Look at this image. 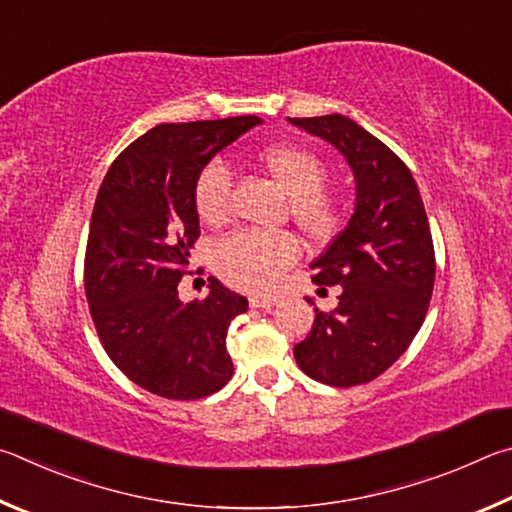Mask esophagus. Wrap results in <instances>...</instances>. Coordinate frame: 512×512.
Instances as JSON below:
<instances>
[{"mask_svg":"<svg viewBox=\"0 0 512 512\" xmlns=\"http://www.w3.org/2000/svg\"><path fill=\"white\" fill-rule=\"evenodd\" d=\"M276 303H279V297H272V294H251V297H249V306L251 308L272 310Z\"/></svg>","mask_w":512,"mask_h":512,"instance_id":"obj_1","label":"esophagus"}]
</instances>
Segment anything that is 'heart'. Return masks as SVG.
Here are the masks:
<instances>
[{
  "label": "heart",
  "mask_w": 512,
  "mask_h": 512,
  "mask_svg": "<svg viewBox=\"0 0 512 512\" xmlns=\"http://www.w3.org/2000/svg\"><path fill=\"white\" fill-rule=\"evenodd\" d=\"M261 161L276 182L290 193V211L310 236H328L337 227L339 209L324 193L326 164L315 152L299 146H272ZM233 175L222 159L202 168L195 182V209L204 222L215 224L229 215ZM299 258V242L285 231H238L215 245L213 267L229 285L242 290H267L285 267Z\"/></svg>",
  "instance_id": "1"
}]
</instances>
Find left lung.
<instances>
[{"label": "left lung", "mask_w": 512, "mask_h": 512, "mask_svg": "<svg viewBox=\"0 0 512 512\" xmlns=\"http://www.w3.org/2000/svg\"><path fill=\"white\" fill-rule=\"evenodd\" d=\"M288 121L328 141L355 179L353 215L310 263L317 285L342 288L339 303L333 312L315 308V324L294 346V360L312 380L355 387L387 371L423 326L436 274L427 213L409 168L353 119Z\"/></svg>", "instance_id": "left-lung-1"}]
</instances>
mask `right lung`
I'll list each match as a JSON object with an SVG mask.
<instances>
[{"mask_svg": "<svg viewBox=\"0 0 512 512\" xmlns=\"http://www.w3.org/2000/svg\"><path fill=\"white\" fill-rule=\"evenodd\" d=\"M261 116L161 123L130 143L98 188L85 254L89 312L110 360L155 396H211L233 373L231 319L249 301L209 279L204 301L177 283L200 236L197 175Z\"/></svg>", "mask_w": 512, "mask_h": 512, "instance_id": "obj_1", "label": "right lung"}]
</instances>
